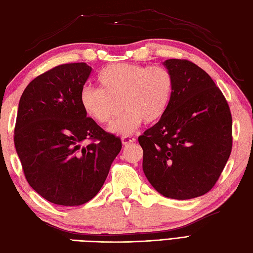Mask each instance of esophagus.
Segmentation results:
<instances>
[{"instance_id":"34e87169","label":"esophagus","mask_w":253,"mask_h":253,"mask_svg":"<svg viewBox=\"0 0 253 253\" xmlns=\"http://www.w3.org/2000/svg\"><path fill=\"white\" fill-rule=\"evenodd\" d=\"M133 141H136V139L133 138L132 136H123L122 137L123 144H128V143H131Z\"/></svg>"}]
</instances>
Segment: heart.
<instances>
[{
    "label": "heart",
    "instance_id": "1",
    "mask_svg": "<svg viewBox=\"0 0 253 253\" xmlns=\"http://www.w3.org/2000/svg\"><path fill=\"white\" fill-rule=\"evenodd\" d=\"M100 88L84 87L80 105L84 114L105 125L113 121L122 106L124 114L110 130L128 135L143 122L154 123L164 115L173 93V76L163 66L117 63L104 67L98 75Z\"/></svg>",
    "mask_w": 253,
    "mask_h": 253
}]
</instances>
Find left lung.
<instances>
[{
	"label": "left lung",
	"mask_w": 253,
	"mask_h": 253,
	"mask_svg": "<svg viewBox=\"0 0 253 253\" xmlns=\"http://www.w3.org/2000/svg\"><path fill=\"white\" fill-rule=\"evenodd\" d=\"M173 76L168 110L138 141L142 169L164 197L186 200L214 187L233 147L232 114L212 78L187 60H166Z\"/></svg>",
	"instance_id": "obj_1"
}]
</instances>
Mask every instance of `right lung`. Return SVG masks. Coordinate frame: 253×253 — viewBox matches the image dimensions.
I'll list each match as a JSON object with an SVG mask.
<instances>
[{
	"label": "right lung",
	"instance_id": "add662e5",
	"mask_svg": "<svg viewBox=\"0 0 253 253\" xmlns=\"http://www.w3.org/2000/svg\"><path fill=\"white\" fill-rule=\"evenodd\" d=\"M91 69L85 63L58 65L32 80L19 100L14 143L25 177L58 206L90 201L122 149L121 138L102 129L80 105Z\"/></svg>",
	"mask_w": 253,
	"mask_h": 253
}]
</instances>
